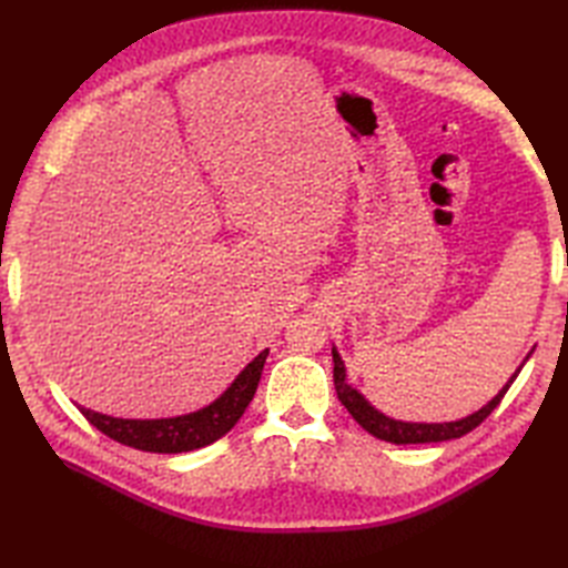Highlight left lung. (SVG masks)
<instances>
[{"label": "left lung", "mask_w": 568, "mask_h": 568, "mask_svg": "<svg viewBox=\"0 0 568 568\" xmlns=\"http://www.w3.org/2000/svg\"><path fill=\"white\" fill-rule=\"evenodd\" d=\"M334 355V388L341 405L346 407L353 419L365 428L367 434H372L374 438L386 440V443H395V445H409V443H440V440H453V438H462L464 434L474 432V428L484 422L490 412L500 405V400L505 398V393L509 390V386L517 379L521 367L511 374V379L503 386V390L495 395V398L480 407L474 415L457 419V422H443V424H419V422H400V419H393L386 417L384 412L374 409L367 400L365 395L359 393L357 388H353L346 382V367H343V359L336 353V348H332ZM528 359V357H526Z\"/></svg>", "instance_id": "8db88e82"}]
</instances>
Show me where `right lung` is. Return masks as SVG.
Segmentation results:
<instances>
[{"label":"right lung","instance_id":"right-lung-1","mask_svg":"<svg viewBox=\"0 0 568 568\" xmlns=\"http://www.w3.org/2000/svg\"><path fill=\"white\" fill-rule=\"evenodd\" d=\"M267 353L270 351L265 348L261 355L253 357L244 367V372L236 376L232 386L222 393L217 400L201 407L199 412H189V415H182V417L120 419V417L101 415V412H94L88 407H80V412L84 415V419L99 428L101 434H106L109 438L123 445H130V448L144 450V453H163V455L196 450L225 436L230 428L242 419L244 409L253 400L257 382H261Z\"/></svg>","mask_w":568,"mask_h":568}]
</instances>
